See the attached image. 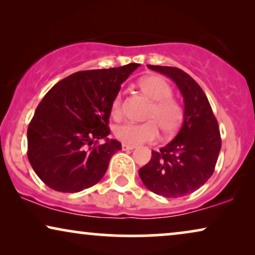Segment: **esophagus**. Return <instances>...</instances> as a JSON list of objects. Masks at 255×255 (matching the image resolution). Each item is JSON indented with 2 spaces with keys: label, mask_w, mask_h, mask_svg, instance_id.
I'll return each instance as SVG.
<instances>
[{
  "label": "esophagus",
  "mask_w": 255,
  "mask_h": 255,
  "mask_svg": "<svg viewBox=\"0 0 255 255\" xmlns=\"http://www.w3.org/2000/svg\"><path fill=\"white\" fill-rule=\"evenodd\" d=\"M133 148H135V146H133V145L122 144V149H123V151H132Z\"/></svg>",
  "instance_id": "obj_1"
}]
</instances>
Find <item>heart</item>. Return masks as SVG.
I'll return each instance as SVG.
<instances>
[{"label":"heart","instance_id":"b5f03b06","mask_svg":"<svg viewBox=\"0 0 255 255\" xmlns=\"http://www.w3.org/2000/svg\"><path fill=\"white\" fill-rule=\"evenodd\" d=\"M139 88L153 101L147 116L152 121L146 123L125 122L115 128V135L128 145H138L156 140L159 137L158 126L166 134H172L177 131L183 120L182 108L175 100L172 99V87L162 78L155 75L145 76L139 81ZM111 114L114 117L121 116V94H118L113 101Z\"/></svg>","mask_w":255,"mask_h":255}]
</instances>
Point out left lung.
Masks as SVG:
<instances>
[{
  "label": "left lung",
  "mask_w": 255,
  "mask_h": 255,
  "mask_svg": "<svg viewBox=\"0 0 255 255\" xmlns=\"http://www.w3.org/2000/svg\"><path fill=\"white\" fill-rule=\"evenodd\" d=\"M168 76L183 97V123L172 141L152 151L139 176L148 190L167 198L194 193L210 179L222 147L217 120L198 83L182 69L147 65Z\"/></svg>",
  "instance_id": "8db88e82"
}]
</instances>
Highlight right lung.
<instances>
[{"instance_id":"1","label":"right lung","mask_w":255,"mask_h":255,"mask_svg":"<svg viewBox=\"0 0 255 255\" xmlns=\"http://www.w3.org/2000/svg\"><path fill=\"white\" fill-rule=\"evenodd\" d=\"M139 66L78 72L48 90L27 128V158L46 186L79 193L102 179L111 156L122 149L120 141L108 138L111 104ZM99 138L106 141L95 145Z\"/></svg>"}]
</instances>
